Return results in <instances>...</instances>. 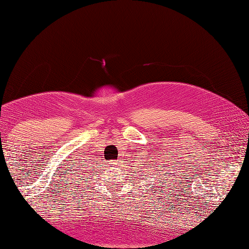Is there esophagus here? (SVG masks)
<instances>
[{"mask_svg":"<svg viewBox=\"0 0 249 249\" xmlns=\"http://www.w3.org/2000/svg\"><path fill=\"white\" fill-rule=\"evenodd\" d=\"M118 163L115 162V160H111V162H109V166H114V165H116Z\"/></svg>","mask_w":249,"mask_h":249,"instance_id":"34e87169","label":"esophagus"}]
</instances>
